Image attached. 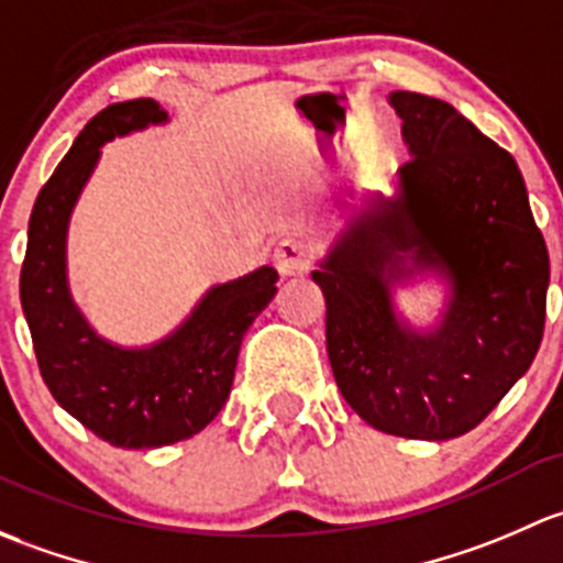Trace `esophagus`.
Returning <instances> with one entry per match:
<instances>
[{"label":"esophagus","mask_w":563,"mask_h":563,"mask_svg":"<svg viewBox=\"0 0 563 563\" xmlns=\"http://www.w3.org/2000/svg\"><path fill=\"white\" fill-rule=\"evenodd\" d=\"M311 260H314V243L303 235H287V239L279 241L274 252L276 271L282 276H300L309 271Z\"/></svg>","instance_id":"esophagus-1"}]
</instances>
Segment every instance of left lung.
Here are the masks:
<instances>
[{
  "label": "left lung",
  "instance_id": "left-lung-1",
  "mask_svg": "<svg viewBox=\"0 0 563 563\" xmlns=\"http://www.w3.org/2000/svg\"><path fill=\"white\" fill-rule=\"evenodd\" d=\"M387 102L411 159L393 195L339 208L311 279L344 401L376 431L442 442L477 428L534 363L550 260L512 156L448 102L415 91ZM426 278L445 298L415 325L395 289Z\"/></svg>",
  "mask_w": 563,
  "mask_h": 563
}]
</instances>
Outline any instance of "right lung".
Masks as SVG:
<instances>
[{
  "instance_id": "right-lung-1",
  "label": "right lung",
  "mask_w": 563,
  "mask_h": 563,
  "mask_svg": "<svg viewBox=\"0 0 563 563\" xmlns=\"http://www.w3.org/2000/svg\"><path fill=\"white\" fill-rule=\"evenodd\" d=\"M156 100H130L97 113L75 137L29 219L21 306L40 374L62 409L124 450H154L200 433L233 387L249 324L274 300L271 265L211 284L187 317L152 344L106 339L75 303L67 276V233L75 206L115 137L165 126Z\"/></svg>"
}]
</instances>
